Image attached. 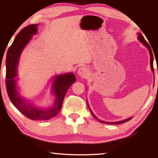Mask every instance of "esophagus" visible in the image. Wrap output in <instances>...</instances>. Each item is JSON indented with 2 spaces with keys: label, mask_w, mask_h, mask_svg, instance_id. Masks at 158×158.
Instances as JSON below:
<instances>
[{
  "label": "esophagus",
  "mask_w": 158,
  "mask_h": 158,
  "mask_svg": "<svg viewBox=\"0 0 158 158\" xmlns=\"http://www.w3.org/2000/svg\"><path fill=\"white\" fill-rule=\"evenodd\" d=\"M88 73H89L88 69L85 66L81 67V68L78 69V70H77V74H78L79 76H81L82 78L87 77Z\"/></svg>",
  "instance_id": "1"
}]
</instances>
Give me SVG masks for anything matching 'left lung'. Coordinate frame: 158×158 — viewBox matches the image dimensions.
I'll return each mask as SVG.
<instances>
[{"mask_svg":"<svg viewBox=\"0 0 158 158\" xmlns=\"http://www.w3.org/2000/svg\"><path fill=\"white\" fill-rule=\"evenodd\" d=\"M138 40H139L140 42H141L142 44H143L144 46H145L148 49L149 52H150V66H151V69H152V70L153 71V72H154V68H153V55H152V49H151V47L150 46V44H149L148 43L146 42L145 40H144V38L143 37V36H142L141 34H139V36H138ZM88 108H89V109H90V107H89V106H88ZM90 113H91V114L93 115V116H94V117L96 118V119L99 121V122H100L101 123H106V124H123V123L128 122V121H129L131 118H132V117H129V118H126V119H124V120H123V121H120V122H103V121H102V120H100V119H98V118H97L96 116H95L94 114L92 113L91 110H90Z\"/></svg>","mask_w":158,"mask_h":158,"instance_id":"left-lung-1","label":"left lung"}]
</instances>
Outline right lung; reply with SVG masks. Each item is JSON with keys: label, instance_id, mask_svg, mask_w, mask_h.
Returning <instances> with one entry per match:
<instances>
[{"label": "right lung", "instance_id": "1", "mask_svg": "<svg viewBox=\"0 0 158 158\" xmlns=\"http://www.w3.org/2000/svg\"><path fill=\"white\" fill-rule=\"evenodd\" d=\"M38 24L29 25L17 34L14 42L8 48L6 55V86L10 101L21 113L31 120L45 121L55 117L61 109L64 96L69 88L76 81L72 73L57 75L54 80L52 91L55 94V101L52 107L40 109L27 102L19 96L16 86L17 67L19 57L34 34L37 33Z\"/></svg>", "mask_w": 158, "mask_h": 158}]
</instances>
